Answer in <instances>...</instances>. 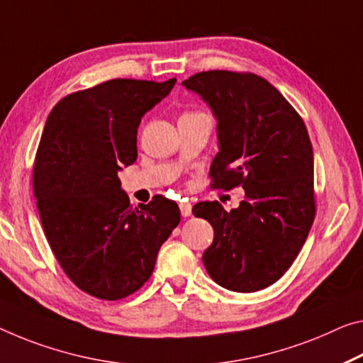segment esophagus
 I'll list each match as a JSON object with an SVG mask.
<instances>
[{"label":"esophagus","instance_id":"34e87169","mask_svg":"<svg viewBox=\"0 0 363 363\" xmlns=\"http://www.w3.org/2000/svg\"><path fill=\"white\" fill-rule=\"evenodd\" d=\"M180 213L183 217L191 216V204L186 203V201H183V203H180Z\"/></svg>","mask_w":363,"mask_h":363}]
</instances>
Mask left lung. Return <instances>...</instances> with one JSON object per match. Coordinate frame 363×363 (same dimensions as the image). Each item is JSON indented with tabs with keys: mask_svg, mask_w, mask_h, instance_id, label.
Returning <instances> with one entry per match:
<instances>
[{
	"mask_svg": "<svg viewBox=\"0 0 363 363\" xmlns=\"http://www.w3.org/2000/svg\"><path fill=\"white\" fill-rule=\"evenodd\" d=\"M182 84L201 96L217 120L213 188L245 189V201L230 213L217 201L194 206L193 214L214 228L204 267L228 291H261L292 266L313 224L308 131L282 94L253 72L203 71Z\"/></svg>",
	"mask_w": 363,
	"mask_h": 363,
	"instance_id": "obj_1",
	"label": "left lung"
}]
</instances>
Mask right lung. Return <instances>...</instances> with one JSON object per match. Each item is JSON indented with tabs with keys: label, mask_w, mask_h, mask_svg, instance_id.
Segmentation results:
<instances>
[{
	"label": "right lung",
	"mask_w": 363,
	"mask_h": 363,
	"mask_svg": "<svg viewBox=\"0 0 363 363\" xmlns=\"http://www.w3.org/2000/svg\"><path fill=\"white\" fill-rule=\"evenodd\" d=\"M175 82L111 79L61 99L47 118L32 177L37 209L55 258L92 297L139 291L180 222L177 203L164 196L133 208L118 178L138 159L144 113Z\"/></svg>",
	"instance_id": "obj_1"
}]
</instances>
